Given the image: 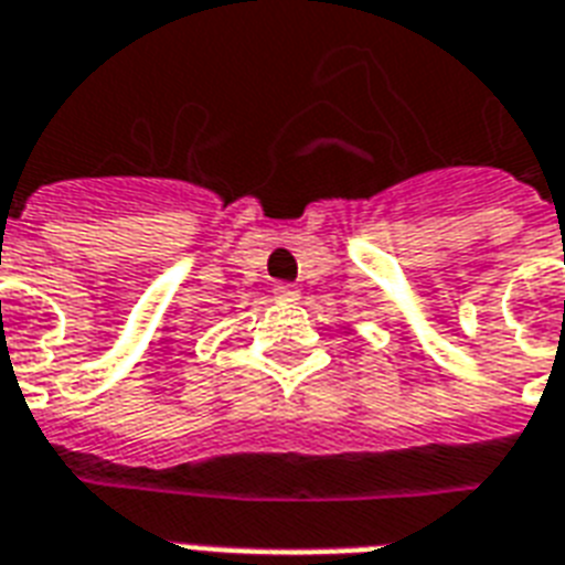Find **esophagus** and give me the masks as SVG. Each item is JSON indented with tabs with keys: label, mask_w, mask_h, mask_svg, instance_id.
Returning a JSON list of instances; mask_svg holds the SVG:
<instances>
[{
	"label": "esophagus",
	"mask_w": 565,
	"mask_h": 565,
	"mask_svg": "<svg viewBox=\"0 0 565 565\" xmlns=\"http://www.w3.org/2000/svg\"><path fill=\"white\" fill-rule=\"evenodd\" d=\"M273 292H275V299L292 301L296 296H299V287H296V284H275Z\"/></svg>",
	"instance_id": "esophagus-1"
}]
</instances>
